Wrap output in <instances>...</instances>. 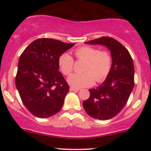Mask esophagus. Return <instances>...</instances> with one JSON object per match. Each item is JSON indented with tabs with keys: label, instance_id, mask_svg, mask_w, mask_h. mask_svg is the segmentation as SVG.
I'll use <instances>...</instances> for the list:
<instances>
[{
	"label": "esophagus",
	"instance_id": "34e87169",
	"mask_svg": "<svg viewBox=\"0 0 151 151\" xmlns=\"http://www.w3.org/2000/svg\"><path fill=\"white\" fill-rule=\"evenodd\" d=\"M70 91H79V89H77V88H74V87H72V86H71V87L70 88Z\"/></svg>",
	"mask_w": 151,
	"mask_h": 151
}]
</instances>
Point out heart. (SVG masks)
Returning <instances> with one entry per match:
<instances>
[{"label":"heart","mask_w":151,"mask_h":151,"mask_svg":"<svg viewBox=\"0 0 151 151\" xmlns=\"http://www.w3.org/2000/svg\"><path fill=\"white\" fill-rule=\"evenodd\" d=\"M78 60L85 61L83 73H74L67 79L71 86L75 88L90 86L96 82H102L106 79L111 70L112 57L107 51L99 48L82 46L74 51ZM60 70L65 75L70 74L74 68V59L68 53H62L58 59Z\"/></svg>","instance_id":"heart-1"}]
</instances>
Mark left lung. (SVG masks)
Masks as SVG:
<instances>
[{
	"instance_id": "8db88e82",
	"label": "left lung",
	"mask_w": 151,
	"mask_h": 151,
	"mask_svg": "<svg viewBox=\"0 0 151 151\" xmlns=\"http://www.w3.org/2000/svg\"><path fill=\"white\" fill-rule=\"evenodd\" d=\"M85 43L104 45L111 51L112 67L110 73L101 85L89 90V98L82 103L90 116L108 120L120 113L133 89L134 65L132 58L125 47L112 37H102Z\"/></svg>"
}]
</instances>
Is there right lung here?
Here are the masks:
<instances>
[{
	"label": "right lung",
	"instance_id": "add662e5",
	"mask_svg": "<svg viewBox=\"0 0 151 151\" xmlns=\"http://www.w3.org/2000/svg\"><path fill=\"white\" fill-rule=\"evenodd\" d=\"M74 45L51 38L30 43L19 59L15 86L31 114L47 118L58 113L70 86L59 72V57Z\"/></svg>",
	"mask_w": 151,
	"mask_h": 151
}]
</instances>
